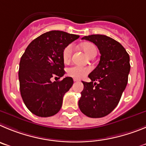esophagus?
I'll return each instance as SVG.
<instances>
[{"instance_id": "34e87169", "label": "esophagus", "mask_w": 146, "mask_h": 146, "mask_svg": "<svg viewBox=\"0 0 146 146\" xmlns=\"http://www.w3.org/2000/svg\"><path fill=\"white\" fill-rule=\"evenodd\" d=\"M73 81H74V82H77V81H78V79H76V78H73Z\"/></svg>"}]
</instances>
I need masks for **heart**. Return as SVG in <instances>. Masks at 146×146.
Returning a JSON list of instances; mask_svg holds the SVG:
<instances>
[{"mask_svg":"<svg viewBox=\"0 0 146 146\" xmlns=\"http://www.w3.org/2000/svg\"><path fill=\"white\" fill-rule=\"evenodd\" d=\"M84 52L88 55L89 57L94 54H97V48L94 44L91 43H85L81 46ZM73 47L72 44H69L63 49L62 52V59L65 62H68L71 58V55L73 53ZM91 71V68L89 67H84L80 65H73L70 68H68L67 73L69 76L75 78H82L86 76L89 72Z\"/></svg>","mask_w":146,"mask_h":146,"instance_id":"heart-1","label":"heart"}]
</instances>
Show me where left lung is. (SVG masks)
Wrapping results in <instances>:
<instances>
[{
	"instance_id": "1",
	"label": "left lung",
	"mask_w": 146,
	"mask_h": 146,
	"mask_svg": "<svg viewBox=\"0 0 146 146\" xmlns=\"http://www.w3.org/2000/svg\"><path fill=\"white\" fill-rule=\"evenodd\" d=\"M82 39L94 43L101 56L98 66L89 75L91 81H82L78 107L88 117H104L117 106L127 86L129 56L120 43L106 35H91Z\"/></svg>"
}]
</instances>
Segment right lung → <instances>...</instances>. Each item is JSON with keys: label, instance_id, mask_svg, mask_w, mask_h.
Masks as SVG:
<instances>
[{"label": "right lung", "instance_id": "1", "mask_svg": "<svg viewBox=\"0 0 146 146\" xmlns=\"http://www.w3.org/2000/svg\"><path fill=\"white\" fill-rule=\"evenodd\" d=\"M78 38L79 35L63 31H49L34 39L22 54L19 68L21 96L35 115L48 117L60 111L64 94L73 80L65 77L52 82V78L64 76L63 49Z\"/></svg>", "mask_w": 146, "mask_h": 146}]
</instances>
